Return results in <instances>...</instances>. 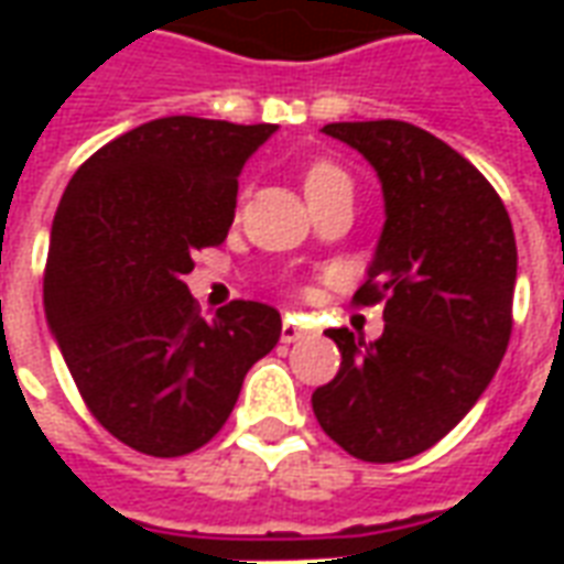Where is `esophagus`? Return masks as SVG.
<instances>
[{"label": "esophagus", "instance_id": "34e87169", "mask_svg": "<svg viewBox=\"0 0 564 564\" xmlns=\"http://www.w3.org/2000/svg\"><path fill=\"white\" fill-rule=\"evenodd\" d=\"M311 335V326H307L302 317H293V314H286L283 317V326H281V341L283 344H293V341H302Z\"/></svg>", "mask_w": 564, "mask_h": 564}]
</instances>
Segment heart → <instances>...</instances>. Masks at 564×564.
<instances>
[{
    "mask_svg": "<svg viewBox=\"0 0 564 564\" xmlns=\"http://www.w3.org/2000/svg\"><path fill=\"white\" fill-rule=\"evenodd\" d=\"M329 184H347V174L338 165H332V162H314L305 172V193Z\"/></svg>",
    "mask_w": 564,
    "mask_h": 564,
    "instance_id": "b5f03b06",
    "label": "heart"
}]
</instances>
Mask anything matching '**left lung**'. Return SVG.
<instances>
[{
    "instance_id": "obj_1",
    "label": "left lung",
    "mask_w": 564,
    "mask_h": 564,
    "mask_svg": "<svg viewBox=\"0 0 564 564\" xmlns=\"http://www.w3.org/2000/svg\"><path fill=\"white\" fill-rule=\"evenodd\" d=\"M366 156L387 223L356 305L383 302L375 344L329 329L335 380L311 395L323 432L362 462H402L484 395L513 329L517 241L508 208L462 153L404 120L329 123Z\"/></svg>"
}]
</instances>
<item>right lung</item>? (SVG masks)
I'll return each instance as SVG.
<instances>
[{"label":"right lung","mask_w":564,"mask_h":564,"mask_svg":"<svg viewBox=\"0 0 564 564\" xmlns=\"http://www.w3.org/2000/svg\"><path fill=\"white\" fill-rule=\"evenodd\" d=\"M274 123L160 117L68 181L44 265V314L90 414L127 447L174 459L217 435L281 314L235 299L198 314L184 274L235 217L238 174Z\"/></svg>","instance_id":"right-lung-1"}]
</instances>
